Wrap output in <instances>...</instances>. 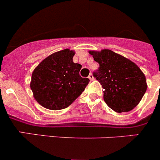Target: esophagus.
<instances>
[{
	"instance_id": "obj_1",
	"label": "esophagus",
	"mask_w": 160,
	"mask_h": 160,
	"mask_svg": "<svg viewBox=\"0 0 160 160\" xmlns=\"http://www.w3.org/2000/svg\"><path fill=\"white\" fill-rule=\"evenodd\" d=\"M88 78L90 79L91 80H95V78H94L93 75H92V73H90V74H89V76H88Z\"/></svg>"
}]
</instances>
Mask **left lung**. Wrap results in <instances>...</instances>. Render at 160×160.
I'll return each mask as SVG.
<instances>
[{
	"instance_id": "8db88e82",
	"label": "left lung",
	"mask_w": 160,
	"mask_h": 160,
	"mask_svg": "<svg viewBox=\"0 0 160 160\" xmlns=\"http://www.w3.org/2000/svg\"><path fill=\"white\" fill-rule=\"evenodd\" d=\"M99 68L94 77L103 88V98L118 113L132 110L141 102L147 90L146 78L134 62L110 50H91Z\"/></svg>"
}]
</instances>
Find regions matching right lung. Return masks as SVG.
Returning <instances> with one entry per match:
<instances>
[{"instance_id": "right-lung-1", "label": "right lung", "mask_w": 160, "mask_h": 160, "mask_svg": "<svg viewBox=\"0 0 160 160\" xmlns=\"http://www.w3.org/2000/svg\"><path fill=\"white\" fill-rule=\"evenodd\" d=\"M69 49L52 53L34 69L30 83L34 98L49 110H62L71 105L88 84L80 76L82 65L72 61Z\"/></svg>"}]
</instances>
